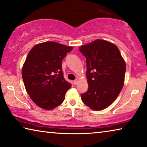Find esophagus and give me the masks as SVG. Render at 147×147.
<instances>
[{
  "mask_svg": "<svg viewBox=\"0 0 147 147\" xmlns=\"http://www.w3.org/2000/svg\"><path fill=\"white\" fill-rule=\"evenodd\" d=\"M73 83H74V85H77V84H78V80H74Z\"/></svg>",
  "mask_w": 147,
  "mask_h": 147,
  "instance_id": "obj_1",
  "label": "esophagus"
}]
</instances>
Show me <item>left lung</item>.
Segmentation results:
<instances>
[{
    "label": "left lung",
    "instance_id": "1",
    "mask_svg": "<svg viewBox=\"0 0 147 147\" xmlns=\"http://www.w3.org/2000/svg\"><path fill=\"white\" fill-rule=\"evenodd\" d=\"M86 58L88 91L81 100L95 111L111 105L120 93L124 84L125 60L117 46L105 40L96 39L80 47Z\"/></svg>",
    "mask_w": 147,
    "mask_h": 147
}]
</instances>
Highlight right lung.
Returning <instances> with one entry per match:
<instances>
[{
	"instance_id": "obj_1",
	"label": "right lung",
	"mask_w": 147,
	"mask_h": 147,
	"mask_svg": "<svg viewBox=\"0 0 147 147\" xmlns=\"http://www.w3.org/2000/svg\"><path fill=\"white\" fill-rule=\"evenodd\" d=\"M73 47L47 41L35 45L27 56L22 69L27 92L35 105L53 110L63 102L71 87L63 77L62 61Z\"/></svg>"
}]
</instances>
